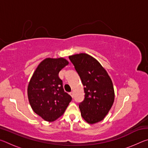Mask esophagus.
Instances as JSON below:
<instances>
[{"mask_svg": "<svg viewBox=\"0 0 148 148\" xmlns=\"http://www.w3.org/2000/svg\"><path fill=\"white\" fill-rule=\"evenodd\" d=\"M70 95H71V96L72 97V98H73V97H74V93H73V92H70Z\"/></svg>", "mask_w": 148, "mask_h": 148, "instance_id": "obj_1", "label": "esophagus"}]
</instances>
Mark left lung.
Here are the masks:
<instances>
[{
    "mask_svg": "<svg viewBox=\"0 0 148 148\" xmlns=\"http://www.w3.org/2000/svg\"><path fill=\"white\" fill-rule=\"evenodd\" d=\"M84 86L85 98L79 104L81 115L90 124L102 121L114 101L112 79L97 59L86 53L69 56Z\"/></svg>",
    "mask_w": 148,
    "mask_h": 148,
    "instance_id": "left-lung-1",
    "label": "left lung"
}]
</instances>
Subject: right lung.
Segmentation results:
<instances>
[{
  "mask_svg": "<svg viewBox=\"0 0 148 148\" xmlns=\"http://www.w3.org/2000/svg\"><path fill=\"white\" fill-rule=\"evenodd\" d=\"M68 64L64 58L45 59L29 82V103L35 113L47 121H54L61 117L72 101L59 77V72Z\"/></svg>",
  "mask_w": 148,
  "mask_h": 148,
  "instance_id": "obj_1",
  "label": "right lung"
}]
</instances>
